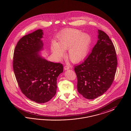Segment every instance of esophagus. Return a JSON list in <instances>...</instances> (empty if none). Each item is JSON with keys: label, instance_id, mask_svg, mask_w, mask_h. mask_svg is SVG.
<instances>
[{"label": "esophagus", "instance_id": "1", "mask_svg": "<svg viewBox=\"0 0 131 131\" xmlns=\"http://www.w3.org/2000/svg\"><path fill=\"white\" fill-rule=\"evenodd\" d=\"M69 69V67L68 66L66 65V66H65L64 67V69L65 70H68Z\"/></svg>", "mask_w": 131, "mask_h": 131}]
</instances>
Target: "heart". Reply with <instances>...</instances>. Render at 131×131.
<instances>
[{
    "instance_id": "1",
    "label": "heart",
    "mask_w": 131,
    "mask_h": 131,
    "mask_svg": "<svg viewBox=\"0 0 131 131\" xmlns=\"http://www.w3.org/2000/svg\"><path fill=\"white\" fill-rule=\"evenodd\" d=\"M58 42H53L51 46L52 55L57 60L65 56L68 50L67 57L73 63H77L86 57L92 44V38L88 33L75 29H66L57 36Z\"/></svg>"
}]
</instances>
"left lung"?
<instances>
[{
    "label": "left lung",
    "instance_id": "left-lung-1",
    "mask_svg": "<svg viewBox=\"0 0 131 131\" xmlns=\"http://www.w3.org/2000/svg\"><path fill=\"white\" fill-rule=\"evenodd\" d=\"M98 40L91 53L74 68L78 91L90 100L101 96L111 86L117 65L112 41L104 31L98 29Z\"/></svg>",
    "mask_w": 131,
    "mask_h": 131
}]
</instances>
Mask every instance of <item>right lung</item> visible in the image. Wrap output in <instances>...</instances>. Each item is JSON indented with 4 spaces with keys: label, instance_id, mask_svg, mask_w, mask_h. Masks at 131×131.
Returning a JSON list of instances; mask_svg holds the SVG:
<instances>
[{
    "label": "right lung",
    "instance_id": "right-lung-1",
    "mask_svg": "<svg viewBox=\"0 0 131 131\" xmlns=\"http://www.w3.org/2000/svg\"><path fill=\"white\" fill-rule=\"evenodd\" d=\"M44 33L38 29L21 38L14 50L13 69L25 96L37 103L49 101L56 94L57 79L62 64L49 61L40 53L44 50Z\"/></svg>",
    "mask_w": 131,
    "mask_h": 131
}]
</instances>
